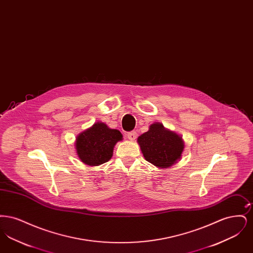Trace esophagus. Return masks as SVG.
<instances>
[{"instance_id":"34e87169","label":"esophagus","mask_w":253,"mask_h":253,"mask_svg":"<svg viewBox=\"0 0 253 253\" xmlns=\"http://www.w3.org/2000/svg\"><path fill=\"white\" fill-rule=\"evenodd\" d=\"M136 132H134V131H132V132H128V134H127V137L131 140V141H133L135 138H136Z\"/></svg>"}]
</instances>
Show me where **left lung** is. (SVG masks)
<instances>
[{
    "label": "left lung",
    "instance_id": "obj_1",
    "mask_svg": "<svg viewBox=\"0 0 253 253\" xmlns=\"http://www.w3.org/2000/svg\"><path fill=\"white\" fill-rule=\"evenodd\" d=\"M145 159L157 168L169 169L182 157L185 144L180 134L155 122L137 138Z\"/></svg>",
    "mask_w": 253,
    "mask_h": 253
}]
</instances>
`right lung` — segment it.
Wrapping results in <instances>:
<instances>
[{
  "mask_svg": "<svg viewBox=\"0 0 253 253\" xmlns=\"http://www.w3.org/2000/svg\"><path fill=\"white\" fill-rule=\"evenodd\" d=\"M122 137L119 130L111 129L105 123L97 121L77 135V155L86 165L99 166L112 158L115 145Z\"/></svg>",
  "mask_w": 253,
  "mask_h": 253,
  "instance_id": "right-lung-1",
  "label": "right lung"
}]
</instances>
